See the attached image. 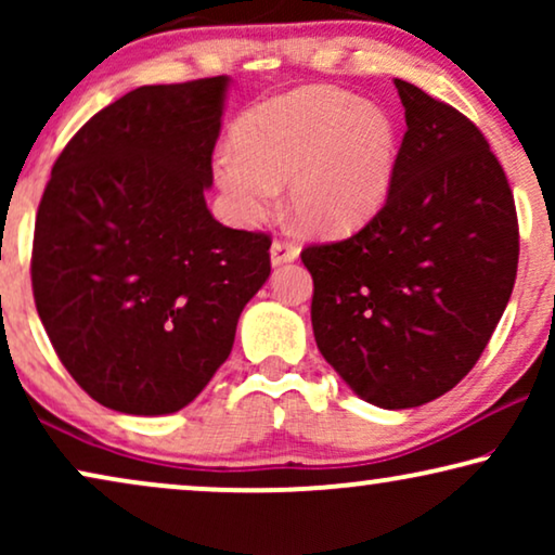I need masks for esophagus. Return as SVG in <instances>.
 Returning <instances> with one entry per match:
<instances>
[{"instance_id":"esophagus-1","label":"esophagus","mask_w":555,"mask_h":555,"mask_svg":"<svg viewBox=\"0 0 555 555\" xmlns=\"http://www.w3.org/2000/svg\"><path fill=\"white\" fill-rule=\"evenodd\" d=\"M300 257V247L291 240H275L270 247V260L272 264H285V262H295Z\"/></svg>"}]
</instances>
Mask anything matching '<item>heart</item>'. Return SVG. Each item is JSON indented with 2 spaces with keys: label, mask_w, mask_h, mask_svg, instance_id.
Masks as SVG:
<instances>
[{
  "label": "heart",
  "mask_w": 555,
  "mask_h": 555,
  "mask_svg": "<svg viewBox=\"0 0 555 555\" xmlns=\"http://www.w3.org/2000/svg\"><path fill=\"white\" fill-rule=\"evenodd\" d=\"M397 164L399 126L389 111L313 86L247 111L234 146L211 156V177L245 224L268 217L287 184L302 230L346 234L382 211Z\"/></svg>",
  "instance_id": "obj_1"
}]
</instances>
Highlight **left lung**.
I'll return each instance as SVG.
<instances>
[{
    "mask_svg": "<svg viewBox=\"0 0 555 555\" xmlns=\"http://www.w3.org/2000/svg\"><path fill=\"white\" fill-rule=\"evenodd\" d=\"M406 133L389 199L348 240L300 253L318 351L369 404L412 409L469 374L511 300L518 217L473 120L393 80Z\"/></svg>",
    "mask_w": 555,
    "mask_h": 555,
    "instance_id": "left-lung-1",
    "label": "left lung"
}]
</instances>
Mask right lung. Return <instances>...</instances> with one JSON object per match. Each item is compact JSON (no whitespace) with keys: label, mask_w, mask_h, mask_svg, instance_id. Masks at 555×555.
<instances>
[{"label":"right lung","mask_w":555,"mask_h":555,"mask_svg":"<svg viewBox=\"0 0 555 555\" xmlns=\"http://www.w3.org/2000/svg\"><path fill=\"white\" fill-rule=\"evenodd\" d=\"M227 75L135 88L52 166L35 222L33 293L50 344L98 404L173 414L232 351L270 278V237L207 209Z\"/></svg>","instance_id":"1"}]
</instances>
